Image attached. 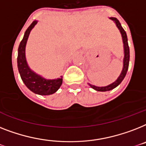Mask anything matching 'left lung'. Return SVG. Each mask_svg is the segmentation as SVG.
Masks as SVG:
<instances>
[{
  "mask_svg": "<svg viewBox=\"0 0 146 146\" xmlns=\"http://www.w3.org/2000/svg\"><path fill=\"white\" fill-rule=\"evenodd\" d=\"M110 19H112V21H114V22L115 23L117 28H118V30L120 31L121 34V36H122V40L123 43H124V60H123V69L121 73L120 76H118V78L116 79L115 81L113 82V83L110 84V85H107V86H104V87H98V86H95V85H91L89 84V85L92 88H94L96 91L98 92H107V91H110V90H112L113 88H116L119 84L122 82L123 79H124V77L126 76L127 72V70H128V66H129V61H130V49H129L128 46V42H127V34L125 31L123 29V28L121 25V23L119 22L116 18L111 17L110 18Z\"/></svg>",
  "mask_w": 146,
  "mask_h": 146,
  "instance_id": "1",
  "label": "left lung"
}]
</instances>
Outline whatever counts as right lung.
<instances>
[{
	"mask_svg": "<svg viewBox=\"0 0 146 146\" xmlns=\"http://www.w3.org/2000/svg\"><path fill=\"white\" fill-rule=\"evenodd\" d=\"M37 23V21L32 22L26 30L24 37L20 42L18 49L17 64L19 72L22 81L28 89L40 95H49L56 92L62 84V76L55 79H46L35 73L28 67L25 58V46L31 31Z\"/></svg>",
	"mask_w": 146,
	"mask_h": 146,
	"instance_id": "add662e5",
	"label": "right lung"
}]
</instances>
